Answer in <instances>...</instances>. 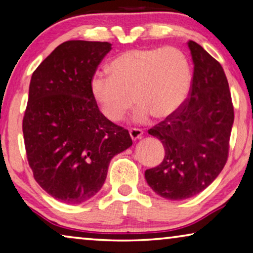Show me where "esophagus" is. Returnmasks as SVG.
Returning a JSON list of instances; mask_svg holds the SVG:
<instances>
[{"instance_id": "34e87169", "label": "esophagus", "mask_w": 253, "mask_h": 253, "mask_svg": "<svg viewBox=\"0 0 253 253\" xmlns=\"http://www.w3.org/2000/svg\"><path fill=\"white\" fill-rule=\"evenodd\" d=\"M129 135L133 141H136L138 138H142L143 136V131L141 129H138V128H131L129 130Z\"/></svg>"}]
</instances>
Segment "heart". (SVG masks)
<instances>
[{
  "label": "heart",
  "mask_w": 253,
  "mask_h": 253,
  "mask_svg": "<svg viewBox=\"0 0 253 253\" xmlns=\"http://www.w3.org/2000/svg\"><path fill=\"white\" fill-rule=\"evenodd\" d=\"M108 74L93 75L89 89L101 114L112 123L122 120L133 102L135 122H145L150 115L169 118L185 103L192 85L190 61L174 47L122 52L109 63Z\"/></svg>",
  "instance_id": "obj_1"
}]
</instances>
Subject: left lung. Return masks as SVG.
Returning a JSON list of instances; mask_svg holds the SVG:
<instances>
[{"label": "left lung", "instance_id": "left-lung-1", "mask_svg": "<svg viewBox=\"0 0 253 253\" xmlns=\"http://www.w3.org/2000/svg\"><path fill=\"white\" fill-rule=\"evenodd\" d=\"M194 70L190 99L174 116L151 128L165 148L164 161L145 171L149 186L167 200H185L208 187L223 170L234 123L223 67L188 41Z\"/></svg>", "mask_w": 253, "mask_h": 253}]
</instances>
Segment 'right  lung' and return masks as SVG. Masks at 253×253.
Masks as SVG:
<instances>
[{
    "mask_svg": "<svg viewBox=\"0 0 253 253\" xmlns=\"http://www.w3.org/2000/svg\"><path fill=\"white\" fill-rule=\"evenodd\" d=\"M108 42L68 41L33 73L22 131L34 178L59 201L79 205L103 186L112 158L131 146L127 129L104 118L89 82Z\"/></svg>",
    "mask_w": 253,
    "mask_h": 253,
    "instance_id": "1",
    "label": "right lung"
}]
</instances>
